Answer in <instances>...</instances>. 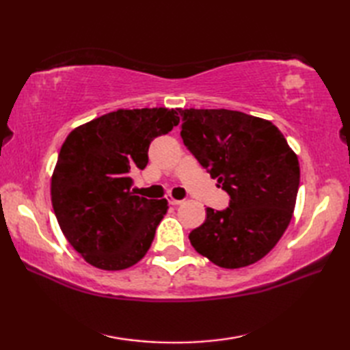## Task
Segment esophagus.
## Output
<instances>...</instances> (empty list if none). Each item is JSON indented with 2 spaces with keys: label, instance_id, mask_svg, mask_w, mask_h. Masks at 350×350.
<instances>
[{
  "label": "esophagus",
  "instance_id": "obj_1",
  "mask_svg": "<svg viewBox=\"0 0 350 350\" xmlns=\"http://www.w3.org/2000/svg\"><path fill=\"white\" fill-rule=\"evenodd\" d=\"M167 200H168V203H170L171 206H177V204L182 203V200H176V198H173L171 196H167Z\"/></svg>",
  "mask_w": 350,
  "mask_h": 350
}]
</instances>
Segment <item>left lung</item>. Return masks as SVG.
Here are the masks:
<instances>
[{
  "label": "left lung",
  "mask_w": 350,
  "mask_h": 350,
  "mask_svg": "<svg viewBox=\"0 0 350 350\" xmlns=\"http://www.w3.org/2000/svg\"><path fill=\"white\" fill-rule=\"evenodd\" d=\"M180 137L200 165L230 196L228 207H207L189 241L226 269L258 262L292 219L299 188L298 156L273 123L241 111L179 109Z\"/></svg>",
  "instance_id": "1"
}]
</instances>
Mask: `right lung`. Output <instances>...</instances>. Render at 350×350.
<instances>
[{"instance_id": "right-lung-1", "label": "right lung", "mask_w": 350, "mask_h": 350, "mask_svg": "<svg viewBox=\"0 0 350 350\" xmlns=\"http://www.w3.org/2000/svg\"><path fill=\"white\" fill-rule=\"evenodd\" d=\"M177 124L176 109H118L66 138L51 180L52 207L87 263L122 271L146 256L168 202L133 196L131 173L146 168L153 138Z\"/></svg>"}]
</instances>
